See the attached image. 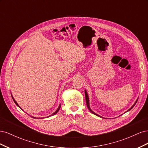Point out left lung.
Returning a JSON list of instances; mask_svg holds the SVG:
<instances>
[{"label": "left lung", "mask_w": 148, "mask_h": 148, "mask_svg": "<svg viewBox=\"0 0 148 148\" xmlns=\"http://www.w3.org/2000/svg\"><path fill=\"white\" fill-rule=\"evenodd\" d=\"M84 93H85V98H86V105H87V107H88V109L89 110V111L91 112L92 113V114H95V115H97V116H98V117H101V118H102L101 116H100V115H97V114H96L95 112H94L91 109V108H90V107H89V97H88V93H87V92H86V90H84ZM137 101H138V99L136 101V102H135V104H134L132 106V107L130 109H128L127 112H128V111H129V110H130L133 107L135 106V105L136 104V103L137 102Z\"/></svg>", "instance_id": "8db88e82"}]
</instances>
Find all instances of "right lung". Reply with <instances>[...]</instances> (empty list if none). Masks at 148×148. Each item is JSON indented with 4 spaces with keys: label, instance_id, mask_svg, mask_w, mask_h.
Segmentation results:
<instances>
[{
    "label": "right lung",
    "instance_id": "add662e5",
    "mask_svg": "<svg viewBox=\"0 0 148 148\" xmlns=\"http://www.w3.org/2000/svg\"><path fill=\"white\" fill-rule=\"evenodd\" d=\"M12 99H13V101H14V102H15V104H16V106H18V107H20V109H21V107H20V106H18V104H17V102H16V101H15V99H14V98H13V96H12ZM60 106H59V107H58V109H57V110H56V112H54V113H53V114H52V115H50V116H49V117H51V116H52V115H55V114H57V112H58V111H59V109H60ZM31 117H33V118H36V117H32V116H31ZM37 119H38V118H37Z\"/></svg>",
    "mask_w": 148,
    "mask_h": 148
}]
</instances>
